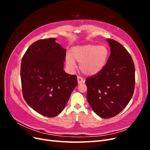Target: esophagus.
I'll return each mask as SVG.
<instances>
[{
  "label": "esophagus",
  "instance_id": "1",
  "mask_svg": "<svg viewBox=\"0 0 150 150\" xmlns=\"http://www.w3.org/2000/svg\"><path fill=\"white\" fill-rule=\"evenodd\" d=\"M78 84H81L84 83V80L83 78H81L80 76H78Z\"/></svg>",
  "mask_w": 150,
  "mask_h": 150
}]
</instances>
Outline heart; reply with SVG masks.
I'll list each match as a JSON object with an SVG mask.
<instances>
[{"mask_svg": "<svg viewBox=\"0 0 150 150\" xmlns=\"http://www.w3.org/2000/svg\"><path fill=\"white\" fill-rule=\"evenodd\" d=\"M108 49L104 46L84 44L74 47L70 55L66 57L67 66L73 69L75 62H79V69L83 74L93 76L98 74L105 66L108 57Z\"/></svg>", "mask_w": 150, "mask_h": 150, "instance_id": "b5f03b06", "label": "heart"}]
</instances>
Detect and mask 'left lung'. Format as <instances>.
<instances>
[{
    "mask_svg": "<svg viewBox=\"0 0 150 150\" xmlns=\"http://www.w3.org/2000/svg\"><path fill=\"white\" fill-rule=\"evenodd\" d=\"M107 41L111 54L106 64L85 81L89 105L103 118H110L124 110L133 96L135 85V68L129 53L116 40L108 39Z\"/></svg>",
    "mask_w": 150,
    "mask_h": 150,
    "instance_id": "8db88e82",
    "label": "left lung"
}]
</instances>
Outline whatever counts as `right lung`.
Here are the masks:
<instances>
[{"instance_id":"1","label":"right lung","mask_w":150,"mask_h":150,"mask_svg":"<svg viewBox=\"0 0 150 150\" xmlns=\"http://www.w3.org/2000/svg\"><path fill=\"white\" fill-rule=\"evenodd\" d=\"M56 39H41L31 44L21 66L25 102L36 112L49 117L62 111L78 85L77 76L64 70L66 50Z\"/></svg>"}]
</instances>
